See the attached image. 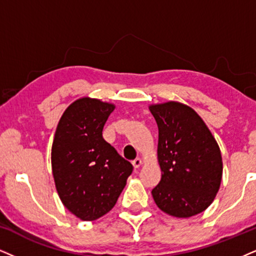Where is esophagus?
Listing matches in <instances>:
<instances>
[{
  "label": "esophagus",
  "mask_w": 256,
  "mask_h": 256,
  "mask_svg": "<svg viewBox=\"0 0 256 256\" xmlns=\"http://www.w3.org/2000/svg\"><path fill=\"white\" fill-rule=\"evenodd\" d=\"M132 164H133V166L135 167V168H138V167L141 166V164H142V160H141L140 158H136V159L133 160V162Z\"/></svg>",
  "instance_id": "1"
}]
</instances>
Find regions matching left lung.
<instances>
[{"label": "left lung", "instance_id": "1", "mask_svg": "<svg viewBox=\"0 0 256 256\" xmlns=\"http://www.w3.org/2000/svg\"><path fill=\"white\" fill-rule=\"evenodd\" d=\"M159 128L162 179L152 190L160 210L174 217L200 214L215 200L222 156L212 134L190 106L167 102L150 106Z\"/></svg>", "mask_w": 256, "mask_h": 256}]
</instances>
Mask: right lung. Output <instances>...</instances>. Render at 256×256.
<instances>
[{"label": "right lung", "instance_id": "right-lung-1", "mask_svg": "<svg viewBox=\"0 0 256 256\" xmlns=\"http://www.w3.org/2000/svg\"><path fill=\"white\" fill-rule=\"evenodd\" d=\"M115 106L80 98L65 110L52 144V172L59 197L83 220L100 218L112 209L133 172V165L103 138Z\"/></svg>", "mask_w": 256, "mask_h": 256}]
</instances>
